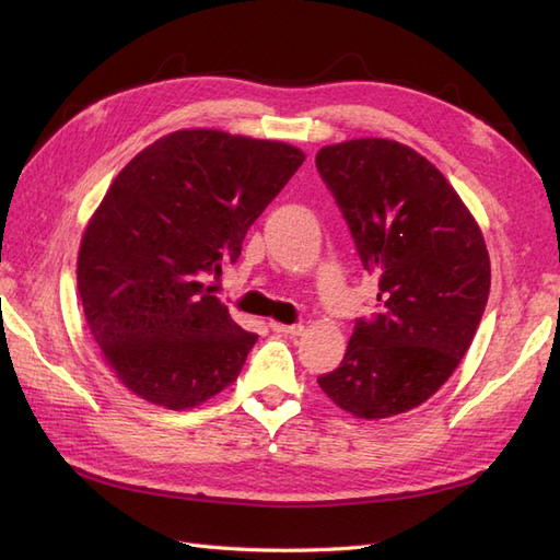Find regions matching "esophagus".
Wrapping results in <instances>:
<instances>
[{
	"label": "esophagus",
	"instance_id": "esophagus-1",
	"mask_svg": "<svg viewBox=\"0 0 560 560\" xmlns=\"http://www.w3.org/2000/svg\"><path fill=\"white\" fill-rule=\"evenodd\" d=\"M270 327H272V330H276V332H280V335H290V337H299V335L304 332V325H302V323H296V325H282V323H276V320H272V323H270Z\"/></svg>",
	"mask_w": 560,
	"mask_h": 560
}]
</instances>
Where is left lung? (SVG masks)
Returning <instances> with one entry per match:
<instances>
[{
	"label": "left lung",
	"instance_id": "8db88e82",
	"mask_svg": "<svg viewBox=\"0 0 560 560\" xmlns=\"http://www.w3.org/2000/svg\"><path fill=\"white\" fill-rule=\"evenodd\" d=\"M316 166L383 304L357 320L342 363L318 385L353 418L406 413L452 377L482 320L492 282L482 230L446 177L401 142L330 144Z\"/></svg>",
	"mask_w": 560,
	"mask_h": 560
}]
</instances>
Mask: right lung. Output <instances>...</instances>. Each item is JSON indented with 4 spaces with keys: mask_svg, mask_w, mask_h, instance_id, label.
I'll return each mask as SVG.
<instances>
[{
    "mask_svg": "<svg viewBox=\"0 0 560 560\" xmlns=\"http://www.w3.org/2000/svg\"><path fill=\"white\" fill-rule=\"evenodd\" d=\"M302 149L211 128L175 130L128 161L78 252V292L104 363L140 399L185 411L233 385L258 335L209 276L302 166Z\"/></svg>",
    "mask_w": 560,
    "mask_h": 560,
    "instance_id": "right-lung-1",
    "label": "right lung"
}]
</instances>
